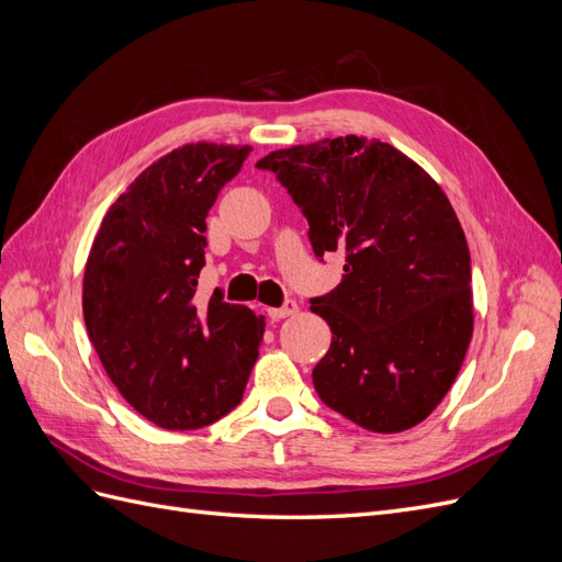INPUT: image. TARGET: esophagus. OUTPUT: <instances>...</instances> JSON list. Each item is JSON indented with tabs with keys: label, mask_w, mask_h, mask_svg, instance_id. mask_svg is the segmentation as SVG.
Wrapping results in <instances>:
<instances>
[{
	"label": "esophagus",
	"mask_w": 562,
	"mask_h": 562,
	"mask_svg": "<svg viewBox=\"0 0 562 562\" xmlns=\"http://www.w3.org/2000/svg\"><path fill=\"white\" fill-rule=\"evenodd\" d=\"M295 312H297V302H295V300H285L283 307H279V310H269V316L274 318V321H281V318L293 316Z\"/></svg>",
	"instance_id": "esophagus-1"
}]
</instances>
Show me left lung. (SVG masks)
Listing matches in <instances>:
<instances>
[{"label":"left lung","instance_id":"8db88e82","mask_svg":"<svg viewBox=\"0 0 562 562\" xmlns=\"http://www.w3.org/2000/svg\"><path fill=\"white\" fill-rule=\"evenodd\" d=\"M314 252L345 255L312 312L333 339L312 378L339 415L375 434L427 419L446 398L473 335L471 258L446 192L419 164L366 135L269 151Z\"/></svg>","mask_w":562,"mask_h":562}]
</instances>
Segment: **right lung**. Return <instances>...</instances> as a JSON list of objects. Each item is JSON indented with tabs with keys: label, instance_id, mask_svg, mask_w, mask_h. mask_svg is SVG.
<instances>
[{
	"label": "right lung",
	"instance_id": "add662e5",
	"mask_svg": "<svg viewBox=\"0 0 562 562\" xmlns=\"http://www.w3.org/2000/svg\"><path fill=\"white\" fill-rule=\"evenodd\" d=\"M250 145L187 143L135 178L108 209L83 269L91 345L131 407L168 431L201 429L239 405L265 316L194 300L206 215Z\"/></svg>",
	"mask_w": 562,
	"mask_h": 562
}]
</instances>
